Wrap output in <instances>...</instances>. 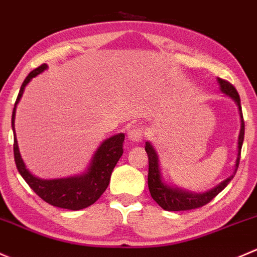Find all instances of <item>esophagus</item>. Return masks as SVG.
I'll return each mask as SVG.
<instances>
[{
    "instance_id": "1",
    "label": "esophagus",
    "mask_w": 257,
    "mask_h": 257,
    "mask_svg": "<svg viewBox=\"0 0 257 257\" xmlns=\"http://www.w3.org/2000/svg\"><path fill=\"white\" fill-rule=\"evenodd\" d=\"M128 140L132 142H141L142 137H144V128L141 126H135L134 128L128 130L127 132Z\"/></svg>"
}]
</instances>
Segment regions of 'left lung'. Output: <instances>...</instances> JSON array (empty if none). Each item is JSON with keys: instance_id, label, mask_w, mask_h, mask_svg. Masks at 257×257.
Segmentation results:
<instances>
[{"instance_id": "obj_1", "label": "left lung", "mask_w": 257, "mask_h": 257, "mask_svg": "<svg viewBox=\"0 0 257 257\" xmlns=\"http://www.w3.org/2000/svg\"><path fill=\"white\" fill-rule=\"evenodd\" d=\"M219 86H220L221 92L231 97L237 105L240 113V120H241V126H240V134L239 140H237V157L236 162H235V171L232 176L226 178L225 181L221 182L219 186H216L213 189L205 193H193L188 192V190L181 189L178 187H171L162 179V174H161L160 169V161H158V155L156 152L155 147L152 144L146 142V150L148 155V189H150L151 197L153 198L156 203L163 208L165 210L168 211H181V210H190V209H197L203 207V205L208 204L211 199L216 197L221 190L225 188L229 182L234 178L235 173H236L237 167H239L240 162V153H241V146L244 142V134H245V123L244 117H242L241 104H240V96L237 94L236 89L234 88L232 84L229 81L224 80V79L218 78Z\"/></svg>"}]
</instances>
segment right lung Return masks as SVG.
I'll return each instance as SVG.
<instances>
[{"label": "right lung", "instance_id": "1", "mask_svg": "<svg viewBox=\"0 0 257 257\" xmlns=\"http://www.w3.org/2000/svg\"><path fill=\"white\" fill-rule=\"evenodd\" d=\"M48 68L47 64H42L28 74L27 78L23 81L18 92L17 100L15 102L12 112V130L15 142H13V153H15V162L18 172L23 177L27 184L38 194L44 202L49 203L53 207L69 209V210H80L94 204L102 193L106 190L110 183V177L122 156L123 141L125 135L118 134L105 140L95 152L91 162H90L86 172L80 176L68 177V178L59 179H41L33 176L23 162L18 150L17 137L15 132V116L16 107L22 97L23 90L26 85L32 80V78L37 76Z\"/></svg>", "mask_w": 257, "mask_h": 257}]
</instances>
